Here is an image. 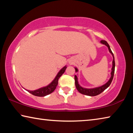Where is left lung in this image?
<instances>
[{
	"label": "left lung",
	"mask_w": 133,
	"mask_h": 133,
	"mask_svg": "<svg viewBox=\"0 0 133 133\" xmlns=\"http://www.w3.org/2000/svg\"><path fill=\"white\" fill-rule=\"evenodd\" d=\"M101 43L102 44H105V46H107L109 48V50L113 57V60H112V67L111 69V77H110V80L108 81L107 83H105V84L103 85L102 86L98 87H96V88L94 89H85L83 88V87H81L80 85L78 84V80H77V76H75V85L76 89H77L78 92L83 94H84V95L89 96H95L97 95H98L100 93H102L103 91H104L105 89H106L111 84V83L112 80V78L114 77V70H115V61H114V55L112 53L111 49L110 48L109 44H108V43L105 41V40H101ZM76 71H78V70L77 68H75Z\"/></svg>",
	"instance_id": "obj_1"
}]
</instances>
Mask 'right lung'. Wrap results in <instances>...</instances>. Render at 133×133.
Wrapping results in <instances>:
<instances>
[{
	"label": "right lung",
	"instance_id": "obj_1",
	"mask_svg": "<svg viewBox=\"0 0 133 133\" xmlns=\"http://www.w3.org/2000/svg\"><path fill=\"white\" fill-rule=\"evenodd\" d=\"M67 68L66 66H64L63 68H62L60 70V71L58 72L57 76H56V77L54 80L51 82L50 84L47 85L46 87H42L39 89L36 90L34 91H30V90H26L29 93H31L33 95L38 96V97H44L45 96L48 95V94H50L54 91V90L56 89V87L57 86L58 84V81L59 78L61 77L62 75L64 73L65 70Z\"/></svg>",
	"mask_w": 133,
	"mask_h": 133
}]
</instances>
